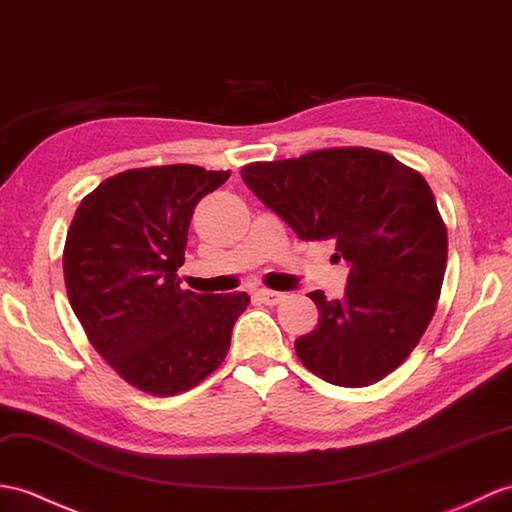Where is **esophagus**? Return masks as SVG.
<instances>
[{"instance_id":"esophagus-1","label":"esophagus","mask_w":512,"mask_h":512,"mask_svg":"<svg viewBox=\"0 0 512 512\" xmlns=\"http://www.w3.org/2000/svg\"><path fill=\"white\" fill-rule=\"evenodd\" d=\"M255 296H257V299H259L261 303H264V305H277V303H281V301L285 299V294L275 292V290H257Z\"/></svg>"}]
</instances>
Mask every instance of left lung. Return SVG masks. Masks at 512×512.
Wrapping results in <instances>:
<instances>
[{"mask_svg": "<svg viewBox=\"0 0 512 512\" xmlns=\"http://www.w3.org/2000/svg\"><path fill=\"white\" fill-rule=\"evenodd\" d=\"M242 178L301 240H331L351 266L340 301L307 294L320 318L294 342L303 366L334 386L362 388L406 362L436 312L447 268V229L425 178L360 146L255 161Z\"/></svg>", "mask_w": 512, "mask_h": 512, "instance_id": "1", "label": "left lung"}]
</instances>
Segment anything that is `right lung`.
I'll return each mask as SVG.
<instances>
[{
    "label": "right lung",
    "mask_w": 512,
    "mask_h": 512,
    "mask_svg": "<svg viewBox=\"0 0 512 512\" xmlns=\"http://www.w3.org/2000/svg\"><path fill=\"white\" fill-rule=\"evenodd\" d=\"M231 170L150 165L109 176L80 200L63 248L82 329L124 382L154 397L198 386L224 362L246 292L181 288L189 220Z\"/></svg>",
    "instance_id": "obj_1"
}]
</instances>
